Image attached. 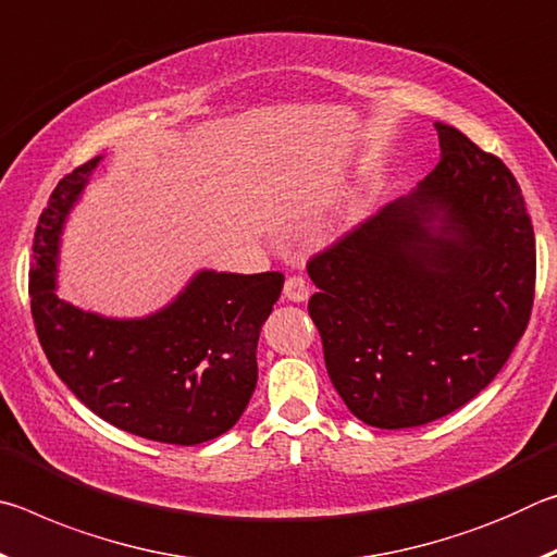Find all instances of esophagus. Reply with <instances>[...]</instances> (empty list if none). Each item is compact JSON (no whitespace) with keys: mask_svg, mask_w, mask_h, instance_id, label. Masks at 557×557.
<instances>
[{"mask_svg":"<svg viewBox=\"0 0 557 557\" xmlns=\"http://www.w3.org/2000/svg\"><path fill=\"white\" fill-rule=\"evenodd\" d=\"M285 299L287 301H307L309 299V282L301 275H292L285 282Z\"/></svg>","mask_w":557,"mask_h":557,"instance_id":"obj_1","label":"esophagus"}]
</instances>
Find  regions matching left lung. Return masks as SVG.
Masks as SVG:
<instances>
[{
    "label": "left lung",
    "mask_w": 557,
    "mask_h": 557,
    "mask_svg": "<svg viewBox=\"0 0 557 557\" xmlns=\"http://www.w3.org/2000/svg\"><path fill=\"white\" fill-rule=\"evenodd\" d=\"M435 129L437 166L307 265L329 379L381 430L425 425L484 391L533 307L521 186L459 129Z\"/></svg>",
    "instance_id": "left-lung-1"
}]
</instances>
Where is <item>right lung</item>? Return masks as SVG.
I'll use <instances>...</instances> for the list:
<instances>
[{"instance_id":"obj_1","label":"right lung","mask_w":557,"mask_h":557,"mask_svg":"<svg viewBox=\"0 0 557 557\" xmlns=\"http://www.w3.org/2000/svg\"><path fill=\"white\" fill-rule=\"evenodd\" d=\"M102 162L53 188L34 235L32 317L55 375L75 398L132 435L201 445L228 432L258 383L260 329L280 299V272L199 270L157 312L102 317L55 295L63 225Z\"/></svg>"}]
</instances>
